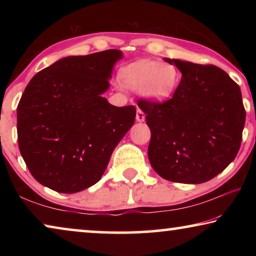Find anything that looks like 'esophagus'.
I'll list each match as a JSON object with an SVG mask.
<instances>
[{
	"label": "esophagus",
	"instance_id": "esophagus-1",
	"mask_svg": "<svg viewBox=\"0 0 256 256\" xmlns=\"http://www.w3.org/2000/svg\"><path fill=\"white\" fill-rule=\"evenodd\" d=\"M144 118H146V114L140 110V108H138L136 110V120L138 122H144Z\"/></svg>",
	"mask_w": 256,
	"mask_h": 256
}]
</instances>
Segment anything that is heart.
I'll use <instances>...</instances> for the list:
<instances>
[{
	"mask_svg": "<svg viewBox=\"0 0 256 256\" xmlns=\"http://www.w3.org/2000/svg\"><path fill=\"white\" fill-rule=\"evenodd\" d=\"M120 78L125 86L140 89L142 96L149 100L164 102L170 98L178 86L180 72L172 63L140 60L124 66Z\"/></svg>",
	"mask_w": 256,
	"mask_h": 256,
	"instance_id": "obj_1",
	"label": "heart"
}]
</instances>
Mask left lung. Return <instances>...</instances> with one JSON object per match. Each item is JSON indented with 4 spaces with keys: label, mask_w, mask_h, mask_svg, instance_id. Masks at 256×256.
<instances>
[{
    "label": "left lung",
    "mask_w": 256,
    "mask_h": 256,
    "mask_svg": "<svg viewBox=\"0 0 256 256\" xmlns=\"http://www.w3.org/2000/svg\"><path fill=\"white\" fill-rule=\"evenodd\" d=\"M164 60L182 72L172 97L138 102L151 131L150 164L167 180L204 183L222 172L240 148L246 112L240 86L211 64Z\"/></svg>",
    "instance_id": "1"
}]
</instances>
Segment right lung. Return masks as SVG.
<instances>
[{"mask_svg": "<svg viewBox=\"0 0 256 256\" xmlns=\"http://www.w3.org/2000/svg\"><path fill=\"white\" fill-rule=\"evenodd\" d=\"M118 50L68 56L38 72L16 110L21 156L34 178L60 193H76L102 178L115 146L134 123V106L102 97Z\"/></svg>", "mask_w": 256, "mask_h": 256, "instance_id": "obj_1", "label": "right lung"}]
</instances>
